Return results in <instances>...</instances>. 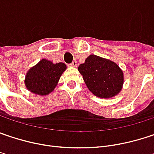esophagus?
Masks as SVG:
<instances>
[{"instance_id":"obj_1","label":"esophagus","mask_w":154,"mask_h":154,"mask_svg":"<svg viewBox=\"0 0 154 154\" xmlns=\"http://www.w3.org/2000/svg\"><path fill=\"white\" fill-rule=\"evenodd\" d=\"M69 66H71V67H77V61H73V62H72L71 63H69Z\"/></svg>"}]
</instances>
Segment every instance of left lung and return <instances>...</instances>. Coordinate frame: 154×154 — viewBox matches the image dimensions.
Returning a JSON list of instances; mask_svg holds the SVG:
<instances>
[{
    "mask_svg": "<svg viewBox=\"0 0 154 154\" xmlns=\"http://www.w3.org/2000/svg\"><path fill=\"white\" fill-rule=\"evenodd\" d=\"M78 70L88 89L98 97H112L122 89L123 71L112 61L91 55L79 65Z\"/></svg>",
    "mask_w": 154,
    "mask_h": 154,
    "instance_id": "1",
    "label": "left lung"
}]
</instances>
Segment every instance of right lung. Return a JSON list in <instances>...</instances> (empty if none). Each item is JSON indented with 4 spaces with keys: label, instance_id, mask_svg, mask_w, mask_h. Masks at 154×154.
<instances>
[{
    "label": "right lung",
    "instance_id": "obj_1",
    "mask_svg": "<svg viewBox=\"0 0 154 154\" xmlns=\"http://www.w3.org/2000/svg\"><path fill=\"white\" fill-rule=\"evenodd\" d=\"M65 69L66 65L63 63H53L46 59H42L28 71L25 79L26 87L33 93L48 95L55 89Z\"/></svg>",
    "mask_w": 154,
    "mask_h": 154
}]
</instances>
